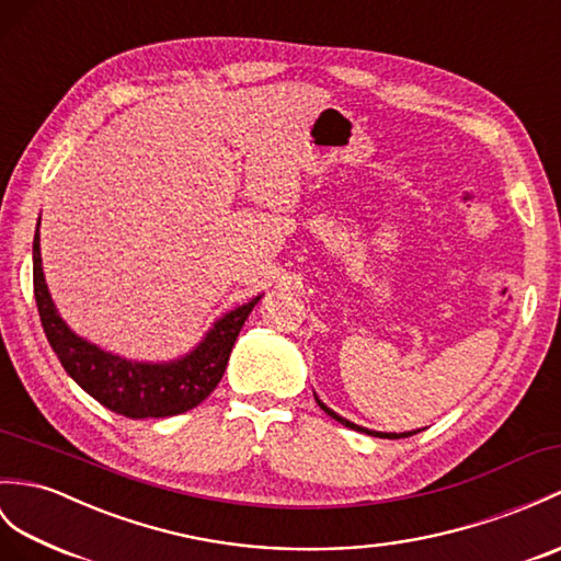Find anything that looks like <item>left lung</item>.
<instances>
[{
    "label": "left lung",
    "instance_id": "8db88e82",
    "mask_svg": "<svg viewBox=\"0 0 561 561\" xmlns=\"http://www.w3.org/2000/svg\"><path fill=\"white\" fill-rule=\"evenodd\" d=\"M316 401L320 403V409L328 413V415H332V419L336 421V423H342V425H346V427H351V430H358V433H366V435H375V437H387V439H399V437H411V435H415V433H421V430H413V433H375V430H366V427H360V425H356V423H351V421H346V419H342V415H336L332 409H328L324 407V403L316 397Z\"/></svg>",
    "mask_w": 561,
    "mask_h": 561
}]
</instances>
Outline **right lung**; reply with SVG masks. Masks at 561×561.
I'll return each mask as SVG.
<instances>
[{
    "instance_id": "add662e5",
    "label": "right lung",
    "mask_w": 561,
    "mask_h": 561,
    "mask_svg": "<svg viewBox=\"0 0 561 561\" xmlns=\"http://www.w3.org/2000/svg\"><path fill=\"white\" fill-rule=\"evenodd\" d=\"M33 291L47 342L55 348L64 370L102 407L126 419H167L191 411L205 397H210L227 370L229 354L245 318L260 301L257 296L251 304L227 312L188 356L150 366V363H131L107 354L67 328L47 291L37 231L33 239Z\"/></svg>"
}]
</instances>
